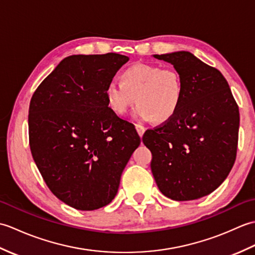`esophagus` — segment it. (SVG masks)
<instances>
[{
  "label": "esophagus",
  "instance_id": "34e87169",
  "mask_svg": "<svg viewBox=\"0 0 255 255\" xmlns=\"http://www.w3.org/2000/svg\"><path fill=\"white\" fill-rule=\"evenodd\" d=\"M136 129H137V132H138L139 136H140V137H142V136H143V133H144L145 128H144L143 126H141V125L137 124V125H136Z\"/></svg>",
  "mask_w": 255,
  "mask_h": 255
}]
</instances>
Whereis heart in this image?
I'll list each match as a JSON object with an SVG mask.
<instances>
[{
	"mask_svg": "<svg viewBox=\"0 0 255 255\" xmlns=\"http://www.w3.org/2000/svg\"><path fill=\"white\" fill-rule=\"evenodd\" d=\"M122 81H111L105 90L108 106L117 115H125L137 101L134 117L162 124L170 121L181 105L184 82L174 68L134 64L124 70Z\"/></svg>",
	"mask_w": 255,
	"mask_h": 255,
	"instance_id": "1",
	"label": "heart"
}]
</instances>
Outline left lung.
I'll return each instance as SVG.
<instances>
[{
	"instance_id": "1",
	"label": "left lung",
	"mask_w": 255,
	"mask_h": 255,
	"mask_svg": "<svg viewBox=\"0 0 255 255\" xmlns=\"http://www.w3.org/2000/svg\"><path fill=\"white\" fill-rule=\"evenodd\" d=\"M154 58L181 73L184 94L170 121L148 129L142 141L161 193L177 202L197 199L218 188L235 164L239 107L219 70L188 51Z\"/></svg>"
}]
</instances>
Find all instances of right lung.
Wrapping results in <instances>:
<instances>
[{
    "label": "right lung",
    "mask_w": 255,
    "mask_h": 255,
    "mask_svg": "<svg viewBox=\"0 0 255 255\" xmlns=\"http://www.w3.org/2000/svg\"><path fill=\"white\" fill-rule=\"evenodd\" d=\"M128 60L114 52L64 58L30 100L32 158L52 194L75 209L110 204L140 144L133 125L108 107L105 95Z\"/></svg>",
    "instance_id": "1"
}]
</instances>
